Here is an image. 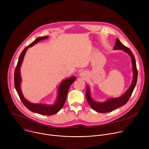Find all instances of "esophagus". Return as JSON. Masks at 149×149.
<instances>
[{
    "mask_svg": "<svg viewBox=\"0 0 149 149\" xmlns=\"http://www.w3.org/2000/svg\"><path fill=\"white\" fill-rule=\"evenodd\" d=\"M81 77H86V72H85L84 71H82L79 73V75Z\"/></svg>",
    "mask_w": 149,
    "mask_h": 149,
    "instance_id": "obj_1",
    "label": "esophagus"
}]
</instances>
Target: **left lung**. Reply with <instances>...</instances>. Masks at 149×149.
<instances>
[{
  "label": "left lung",
  "mask_w": 149,
  "mask_h": 149,
  "mask_svg": "<svg viewBox=\"0 0 149 149\" xmlns=\"http://www.w3.org/2000/svg\"><path fill=\"white\" fill-rule=\"evenodd\" d=\"M113 49L114 50H123L124 52H125L127 54H129V56L131 57L132 62V69H133V79H132V82L130 87L125 92L124 94H123L121 96L117 98H110L107 101L102 102H97L91 98L90 87H89V86H87V90H86L87 101L88 104L90 105V107L94 110L101 113L111 112L117 109V108L120 107L123 105H124L127 102V101H129L130 97H131L132 94L136 87L137 80L138 72L136 67V59L130 49L127 47H125L119 40L118 38H117L116 39V45L114 47Z\"/></svg>",
  "instance_id": "8db88e82"
}]
</instances>
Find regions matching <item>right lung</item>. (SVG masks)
<instances>
[{
    "label": "right lung",
    "instance_id": "obj_1",
    "mask_svg": "<svg viewBox=\"0 0 149 149\" xmlns=\"http://www.w3.org/2000/svg\"><path fill=\"white\" fill-rule=\"evenodd\" d=\"M48 36H45L42 37H39L36 39L32 44H31L29 46L26 47L23 51L21 52L19 60L17 63L15 71L14 74V84L16 90L23 104L25 105V107L29 110L30 111L41 114V115H46V116H52L56 113H58L63 106L65 104L68 90L71 86V85L76 80L75 77H71L69 78H67L65 80L62 81L58 90V94L56 100L55 101L54 104L52 105H47L45 104H35L32 103L28 101L24 97L22 90L20 88V84L22 81V78L20 75V67L22 65L24 56L28 49L29 47H32L36 44L42 40H44L45 39H48Z\"/></svg>",
    "mask_w": 149,
    "mask_h": 149
}]
</instances>
